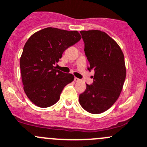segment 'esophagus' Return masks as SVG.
<instances>
[{"label":"esophagus","mask_w":147,"mask_h":147,"mask_svg":"<svg viewBox=\"0 0 147 147\" xmlns=\"http://www.w3.org/2000/svg\"><path fill=\"white\" fill-rule=\"evenodd\" d=\"M74 81L76 82H81V79H78V78H76V77H75L74 78Z\"/></svg>","instance_id":"34e87169"}]
</instances>
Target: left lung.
Instances as JSON below:
<instances>
[{
  "label": "left lung",
  "mask_w": 147,
  "mask_h": 147,
  "mask_svg": "<svg viewBox=\"0 0 147 147\" xmlns=\"http://www.w3.org/2000/svg\"><path fill=\"white\" fill-rule=\"evenodd\" d=\"M84 52L89 62L88 70L94 71L93 83L79 95L86 111L99 114L114 104L122 91L126 76L121 47L107 34L100 30L81 31Z\"/></svg>",
  "instance_id": "1"
}]
</instances>
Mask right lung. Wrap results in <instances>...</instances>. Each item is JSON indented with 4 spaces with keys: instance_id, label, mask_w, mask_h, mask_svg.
<instances>
[{
    "instance_id": "add662e5",
    "label": "right lung",
    "mask_w": 147,
    "mask_h": 147,
    "mask_svg": "<svg viewBox=\"0 0 147 147\" xmlns=\"http://www.w3.org/2000/svg\"><path fill=\"white\" fill-rule=\"evenodd\" d=\"M77 31L47 27L31 36L20 58L24 90L28 98L40 107H48L59 100L63 88L74 75L55 69L63 53L81 40Z\"/></svg>"
}]
</instances>
